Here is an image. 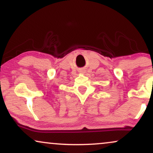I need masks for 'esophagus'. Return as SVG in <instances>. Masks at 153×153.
Wrapping results in <instances>:
<instances>
[{
	"label": "esophagus",
	"mask_w": 153,
	"mask_h": 153,
	"mask_svg": "<svg viewBox=\"0 0 153 153\" xmlns=\"http://www.w3.org/2000/svg\"><path fill=\"white\" fill-rule=\"evenodd\" d=\"M85 69H80L79 72H80V73H82V74H84V73H85Z\"/></svg>",
	"instance_id": "1"
}]
</instances>
